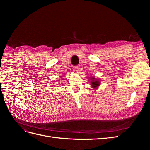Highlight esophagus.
I'll return each mask as SVG.
<instances>
[{
	"label": "esophagus",
	"mask_w": 150,
	"mask_h": 150,
	"mask_svg": "<svg viewBox=\"0 0 150 150\" xmlns=\"http://www.w3.org/2000/svg\"><path fill=\"white\" fill-rule=\"evenodd\" d=\"M74 71L76 72H79V67L78 66H76L74 67Z\"/></svg>",
	"instance_id": "esophagus-1"
}]
</instances>
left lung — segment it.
Returning <instances> with one entry per match:
<instances>
[{
	"label": "left lung",
	"instance_id": "obj_1",
	"mask_svg": "<svg viewBox=\"0 0 150 150\" xmlns=\"http://www.w3.org/2000/svg\"><path fill=\"white\" fill-rule=\"evenodd\" d=\"M94 78L91 79L92 81H91V84L93 86V88H96L99 85V83H99L98 81H94Z\"/></svg>",
	"mask_w": 150,
	"mask_h": 150
}]
</instances>
